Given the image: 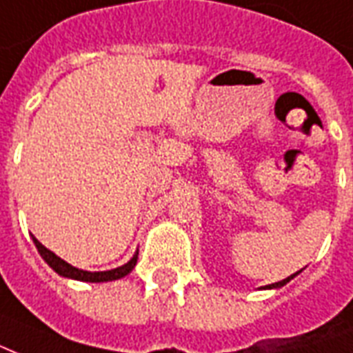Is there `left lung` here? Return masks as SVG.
I'll use <instances>...</instances> for the list:
<instances>
[{
    "label": "left lung",
    "mask_w": 353,
    "mask_h": 353,
    "mask_svg": "<svg viewBox=\"0 0 353 353\" xmlns=\"http://www.w3.org/2000/svg\"><path fill=\"white\" fill-rule=\"evenodd\" d=\"M297 275V273H296ZM296 275H290L288 279H283V281H279V283H275V284H268V286H263V288H268V290H271V288H281V286H284V284L286 283H290V279H294V276Z\"/></svg>",
    "instance_id": "1"
}]
</instances>
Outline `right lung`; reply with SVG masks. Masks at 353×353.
I'll list each match as a JSON object with an SVG mask.
<instances>
[{"mask_svg":"<svg viewBox=\"0 0 353 353\" xmlns=\"http://www.w3.org/2000/svg\"><path fill=\"white\" fill-rule=\"evenodd\" d=\"M33 237V243H35V247H37L39 254L44 258V262L50 265L52 270L56 271L57 275L67 276V279H74V281H82V283H108V281H117V279H121V276L129 275L130 271L134 270V265H137L138 260V252L134 256L130 258L129 262L121 265V268H116V270L110 271H83L78 270L74 265H70L65 260H61L59 256H56L52 250H48L44 247L43 243L39 241L37 237Z\"/></svg>","mask_w":353,"mask_h":353,"instance_id":"right-lung-1","label":"right lung"}]
</instances>
